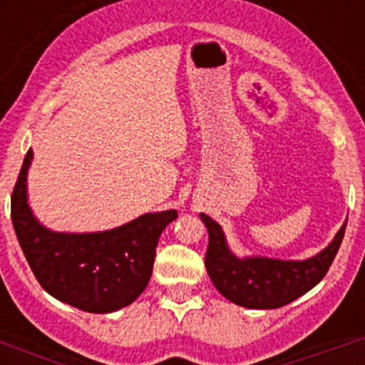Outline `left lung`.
Returning <instances> with one entry per match:
<instances>
[{
	"mask_svg": "<svg viewBox=\"0 0 365 365\" xmlns=\"http://www.w3.org/2000/svg\"><path fill=\"white\" fill-rule=\"evenodd\" d=\"M201 219L208 228V250L205 257L208 276L225 298L248 309L283 307L318 285L333 265L347 225L344 222L333 243L311 259H240L228 250L217 222L205 214H201Z\"/></svg>",
	"mask_w": 365,
	"mask_h": 365,
	"instance_id": "1",
	"label": "left lung"
}]
</instances>
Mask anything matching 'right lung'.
Masks as SVG:
<instances>
[{"label": "right lung", "mask_w": 365, "mask_h": 365, "mask_svg": "<svg viewBox=\"0 0 365 365\" xmlns=\"http://www.w3.org/2000/svg\"><path fill=\"white\" fill-rule=\"evenodd\" d=\"M32 150L12 190L11 215L19 247L45 291L80 311L113 312L133 303L151 278L155 248L175 210L144 214L124 227L95 234L43 228L27 205Z\"/></svg>", "instance_id": "1"}]
</instances>
